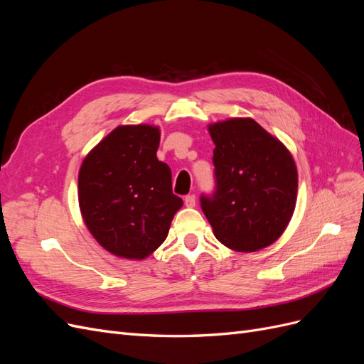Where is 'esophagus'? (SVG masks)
Wrapping results in <instances>:
<instances>
[{
    "instance_id": "34e87169",
    "label": "esophagus",
    "mask_w": 364,
    "mask_h": 364,
    "mask_svg": "<svg viewBox=\"0 0 364 364\" xmlns=\"http://www.w3.org/2000/svg\"><path fill=\"white\" fill-rule=\"evenodd\" d=\"M185 205L188 208H194L196 206V196L194 194H190L185 197Z\"/></svg>"
}]
</instances>
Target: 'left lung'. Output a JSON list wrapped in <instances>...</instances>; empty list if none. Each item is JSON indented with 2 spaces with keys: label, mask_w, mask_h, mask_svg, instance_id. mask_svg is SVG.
I'll use <instances>...</instances> for the list:
<instances>
[{
  "label": "left lung",
  "mask_w": 364,
  "mask_h": 364,
  "mask_svg": "<svg viewBox=\"0 0 364 364\" xmlns=\"http://www.w3.org/2000/svg\"><path fill=\"white\" fill-rule=\"evenodd\" d=\"M217 191L202 209L220 243L235 252L273 245L287 229L297 199V168L290 150L255 119L208 124Z\"/></svg>",
  "instance_id": "left-lung-1"
}]
</instances>
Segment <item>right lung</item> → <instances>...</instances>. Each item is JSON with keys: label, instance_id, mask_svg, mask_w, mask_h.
I'll return each mask as SVG.
<instances>
[{"label": "right lung", "instance_id": "right-lung-1", "mask_svg": "<svg viewBox=\"0 0 364 364\" xmlns=\"http://www.w3.org/2000/svg\"><path fill=\"white\" fill-rule=\"evenodd\" d=\"M159 141V126L121 124L82 162V218L97 243L118 258L150 257L183 205L173 194L170 167L156 158Z\"/></svg>", "mask_w": 364, "mask_h": 364}]
</instances>
